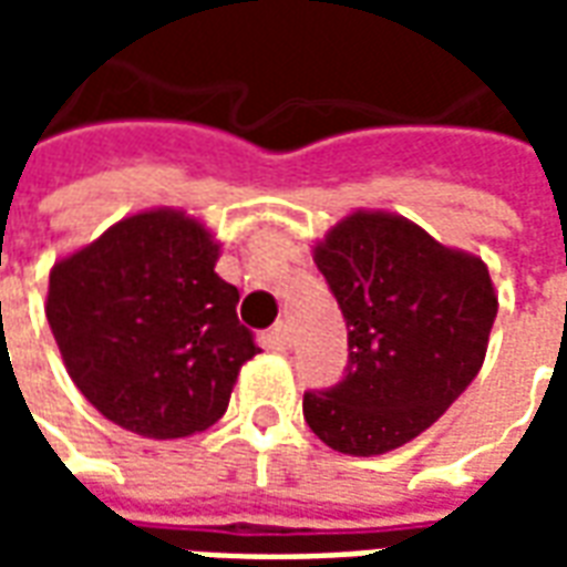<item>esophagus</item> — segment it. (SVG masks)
Segmentation results:
<instances>
[{"mask_svg":"<svg viewBox=\"0 0 567 567\" xmlns=\"http://www.w3.org/2000/svg\"><path fill=\"white\" fill-rule=\"evenodd\" d=\"M288 343H291V333H288V324H285V321H279V324H272V331H270V346H272V349H288Z\"/></svg>","mask_w":567,"mask_h":567,"instance_id":"1","label":"esophagus"}]
</instances>
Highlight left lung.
Masks as SVG:
<instances>
[{
	"label": "left lung",
	"instance_id": "obj_1",
	"mask_svg": "<svg viewBox=\"0 0 567 567\" xmlns=\"http://www.w3.org/2000/svg\"><path fill=\"white\" fill-rule=\"evenodd\" d=\"M349 328V364L303 392V419L331 450L382 455L437 422L486 358L498 297L486 264L398 215L355 212L316 248Z\"/></svg>",
	"mask_w": 567,
	"mask_h": 567
}]
</instances>
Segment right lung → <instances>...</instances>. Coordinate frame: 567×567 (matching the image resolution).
<instances>
[{
    "mask_svg": "<svg viewBox=\"0 0 567 567\" xmlns=\"http://www.w3.org/2000/svg\"><path fill=\"white\" fill-rule=\"evenodd\" d=\"M215 260L218 246L194 218L161 209L117 221L51 270V333L109 422L175 440L224 416L239 368L260 349Z\"/></svg>",
    "mask_w": 567,
    "mask_h": 567,
    "instance_id": "right-lung-1",
    "label": "right lung"
}]
</instances>
